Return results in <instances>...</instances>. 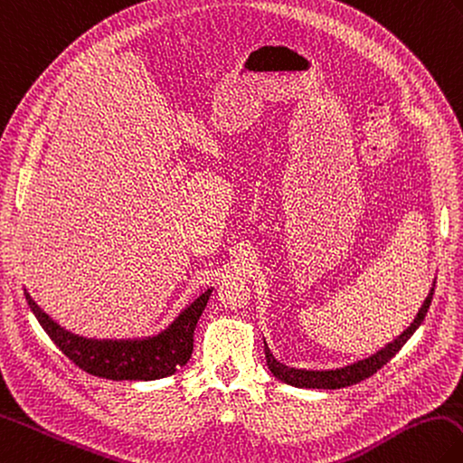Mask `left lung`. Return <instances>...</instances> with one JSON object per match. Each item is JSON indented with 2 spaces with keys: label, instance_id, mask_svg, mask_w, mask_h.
<instances>
[{
  "label": "left lung",
  "instance_id": "obj_1",
  "mask_svg": "<svg viewBox=\"0 0 463 463\" xmlns=\"http://www.w3.org/2000/svg\"><path fill=\"white\" fill-rule=\"evenodd\" d=\"M434 287L436 281L432 283V289H430L426 301L420 307V311L416 313L414 321L410 323L408 328H404L394 341H390L388 345H384L380 351H376L374 354L361 358V361H354L346 366L341 368H326V371H309V368H295V366H287L283 363L277 361L273 356V353L269 351V346L265 343V358H267V366L275 378H279L281 383L289 384V386H297V388H325V390H335V388H345L361 383V380L373 376L376 371H380L390 358H392L400 348L406 345V341L410 336L416 333V328L422 325L424 317L430 309V303H432L434 297Z\"/></svg>",
  "mask_w": 463,
  "mask_h": 463
}]
</instances>
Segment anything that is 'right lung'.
Wrapping results in <instances>:
<instances>
[{"label":"right lung","instance_id":"1","mask_svg":"<svg viewBox=\"0 0 463 463\" xmlns=\"http://www.w3.org/2000/svg\"><path fill=\"white\" fill-rule=\"evenodd\" d=\"M213 287L184 307L162 331L132 338H89L67 331L33 301L25 289L29 309L59 351L85 373L109 380H158L166 378L190 361L194 328L210 301Z\"/></svg>","mask_w":463,"mask_h":463}]
</instances>
